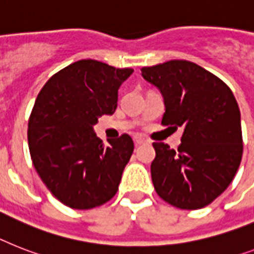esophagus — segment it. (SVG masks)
<instances>
[{
    "label": "esophagus",
    "mask_w": 254,
    "mask_h": 254,
    "mask_svg": "<svg viewBox=\"0 0 254 254\" xmlns=\"http://www.w3.org/2000/svg\"><path fill=\"white\" fill-rule=\"evenodd\" d=\"M145 142H147L143 137H135L134 138V143H135V146H139L142 145V143H145Z\"/></svg>",
    "instance_id": "esophagus-1"
}]
</instances>
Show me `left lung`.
<instances>
[{
  "mask_svg": "<svg viewBox=\"0 0 254 254\" xmlns=\"http://www.w3.org/2000/svg\"><path fill=\"white\" fill-rule=\"evenodd\" d=\"M164 99L162 125L184 129L177 150L154 142L151 179L170 205L197 210L219 197L243 156L240 109L223 80L197 64L171 60L141 69Z\"/></svg>",
  "mask_w": 254,
  "mask_h": 254,
  "instance_id": "8db88e82",
  "label": "left lung"
}]
</instances>
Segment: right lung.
I'll list each match as a JSON object with an SVG mask.
<instances>
[{"mask_svg":"<svg viewBox=\"0 0 254 254\" xmlns=\"http://www.w3.org/2000/svg\"><path fill=\"white\" fill-rule=\"evenodd\" d=\"M131 73L80 60L49 78L35 100L27 131L31 159L48 190L71 209L102 206L119 190L133 139L123 134L104 146L92 127L116 111L119 88Z\"/></svg>","mask_w":254,"mask_h":254,"instance_id":"1","label":"right lung"}]
</instances>
